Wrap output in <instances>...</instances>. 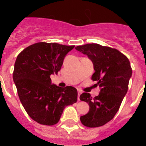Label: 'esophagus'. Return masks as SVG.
<instances>
[{"label":"esophagus","mask_w":146,"mask_h":146,"mask_svg":"<svg viewBox=\"0 0 146 146\" xmlns=\"http://www.w3.org/2000/svg\"><path fill=\"white\" fill-rule=\"evenodd\" d=\"M77 93H78V100L80 101V95H81V93H82V92L80 91V89H78Z\"/></svg>","instance_id":"1"}]
</instances>
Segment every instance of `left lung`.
I'll return each instance as SVG.
<instances>
[{
  "instance_id": "obj_1",
  "label": "left lung",
  "mask_w": 146,
  "mask_h": 146,
  "mask_svg": "<svg viewBox=\"0 0 146 146\" xmlns=\"http://www.w3.org/2000/svg\"><path fill=\"white\" fill-rule=\"evenodd\" d=\"M87 55L93 64L95 73L92 76L99 86L98 96L83 92L81 101L89 105V112L80 117L82 124L88 127L103 126L115 116L128 90L132 68L129 60L117 49L98 44H87L75 48Z\"/></svg>"
}]
</instances>
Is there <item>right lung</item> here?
<instances>
[{
    "label": "right lung",
    "instance_id": "right-lung-1",
    "mask_svg": "<svg viewBox=\"0 0 146 146\" xmlns=\"http://www.w3.org/2000/svg\"><path fill=\"white\" fill-rule=\"evenodd\" d=\"M74 47L38 42L17 56L13 82L26 111L40 124H56L65 107L77 101L76 88L57 86L51 83L50 78L60 70L64 57Z\"/></svg>",
    "mask_w": 146,
    "mask_h": 146
}]
</instances>
